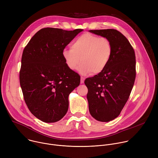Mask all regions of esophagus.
<instances>
[{
    "label": "esophagus",
    "mask_w": 158,
    "mask_h": 158,
    "mask_svg": "<svg viewBox=\"0 0 158 158\" xmlns=\"http://www.w3.org/2000/svg\"><path fill=\"white\" fill-rule=\"evenodd\" d=\"M84 80H85V77L81 76V84H83L84 82Z\"/></svg>",
    "instance_id": "obj_1"
}]
</instances>
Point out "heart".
<instances>
[{
    "label": "heart",
    "mask_w": 158,
    "mask_h": 158,
    "mask_svg": "<svg viewBox=\"0 0 158 158\" xmlns=\"http://www.w3.org/2000/svg\"><path fill=\"white\" fill-rule=\"evenodd\" d=\"M112 52L113 48L109 39L85 33L73 42L71 49H64L62 55L71 70L76 69L81 61L79 71L82 74H98L106 68Z\"/></svg>",
    "instance_id": "heart-1"
}]
</instances>
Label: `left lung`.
I'll use <instances>...</instances> for the list:
<instances>
[{
  "instance_id": "obj_1",
  "label": "left lung",
  "mask_w": 158,
  "mask_h": 158,
  "mask_svg": "<svg viewBox=\"0 0 158 158\" xmlns=\"http://www.w3.org/2000/svg\"><path fill=\"white\" fill-rule=\"evenodd\" d=\"M111 42L113 52L106 68L84 83L91 115L96 120L109 122L116 118L127 102L136 79V56L127 38L112 29L91 30Z\"/></svg>"
}]
</instances>
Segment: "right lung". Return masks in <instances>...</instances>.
Wrapping results in <instances>:
<instances>
[{
  "instance_id": "add662e5",
  "label": "right lung",
  "mask_w": 158,
  "mask_h": 158,
  "mask_svg": "<svg viewBox=\"0 0 158 158\" xmlns=\"http://www.w3.org/2000/svg\"><path fill=\"white\" fill-rule=\"evenodd\" d=\"M82 31L43 28L23 51L20 85L28 109L43 122L55 123L65 115L69 95L80 84V76L69 69L62 52Z\"/></svg>"
}]
</instances>
